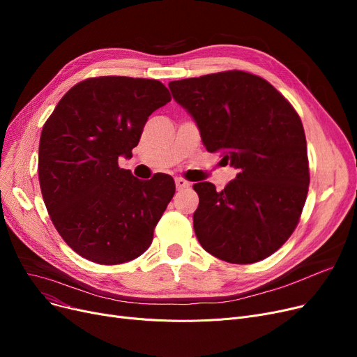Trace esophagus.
<instances>
[{
    "label": "esophagus",
    "mask_w": 357,
    "mask_h": 357,
    "mask_svg": "<svg viewBox=\"0 0 357 357\" xmlns=\"http://www.w3.org/2000/svg\"><path fill=\"white\" fill-rule=\"evenodd\" d=\"M175 185H176V190L181 191V190H185V188H190V182L185 181L183 178H175Z\"/></svg>",
    "instance_id": "34e87169"
}]
</instances>
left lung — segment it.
<instances>
[{"instance_id":"1","label":"left lung","mask_w":357,"mask_h":357,"mask_svg":"<svg viewBox=\"0 0 357 357\" xmlns=\"http://www.w3.org/2000/svg\"><path fill=\"white\" fill-rule=\"evenodd\" d=\"M169 89L205 149L221 150L238 171L221 191L211 182L194 185L199 245L229 264L266 259L295 230L308 192L301 119L268 81L243 70L172 81Z\"/></svg>"}]
</instances>
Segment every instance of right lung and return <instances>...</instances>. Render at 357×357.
<instances>
[{
  "label": "right lung",
  "instance_id": "obj_1",
  "mask_svg": "<svg viewBox=\"0 0 357 357\" xmlns=\"http://www.w3.org/2000/svg\"><path fill=\"white\" fill-rule=\"evenodd\" d=\"M171 101L156 79L100 77L72 86L43 126L39 181L53 226L79 256L119 265L143 255L175 194L171 175L140 181L131 158L143 127Z\"/></svg>",
  "mask_w": 357,
  "mask_h": 357
}]
</instances>
